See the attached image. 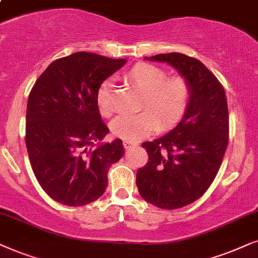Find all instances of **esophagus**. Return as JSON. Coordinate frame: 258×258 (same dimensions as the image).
<instances>
[{
  "label": "esophagus",
  "instance_id": "obj_1",
  "mask_svg": "<svg viewBox=\"0 0 258 258\" xmlns=\"http://www.w3.org/2000/svg\"><path fill=\"white\" fill-rule=\"evenodd\" d=\"M132 146H136V144L127 142V140L123 142V147H125V149H130V147H132Z\"/></svg>",
  "mask_w": 258,
  "mask_h": 258
}]
</instances>
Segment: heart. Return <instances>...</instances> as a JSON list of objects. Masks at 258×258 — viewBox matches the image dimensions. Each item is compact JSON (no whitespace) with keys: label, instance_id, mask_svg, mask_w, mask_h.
I'll return each instance as SVG.
<instances>
[{"label":"heart","instance_id":"b5f03b06","mask_svg":"<svg viewBox=\"0 0 258 258\" xmlns=\"http://www.w3.org/2000/svg\"><path fill=\"white\" fill-rule=\"evenodd\" d=\"M125 78L145 93L143 108L136 114L119 115L113 120L112 132L127 142H139L158 128L167 130L183 118L190 104L191 87L184 77L167 78L166 72L151 63H137L125 74ZM97 105L102 116L114 111L112 102V84L105 80L98 88Z\"/></svg>","mask_w":258,"mask_h":258}]
</instances>
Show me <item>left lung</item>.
<instances>
[{
	"mask_svg": "<svg viewBox=\"0 0 258 258\" xmlns=\"http://www.w3.org/2000/svg\"><path fill=\"white\" fill-rule=\"evenodd\" d=\"M145 59L171 64L191 87L181 121L166 136L142 144L149 161L137 172L140 196L173 210L201 198L217 176L229 142L228 101L218 79L195 57L169 53Z\"/></svg>",
	"mask_w": 258,
	"mask_h": 258,
	"instance_id": "1",
	"label": "left lung"
}]
</instances>
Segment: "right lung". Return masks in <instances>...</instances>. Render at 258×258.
<instances>
[{"mask_svg":"<svg viewBox=\"0 0 258 258\" xmlns=\"http://www.w3.org/2000/svg\"><path fill=\"white\" fill-rule=\"evenodd\" d=\"M125 63L126 59L79 51L53 61L30 91L26 115L30 165L43 191L61 204L81 207L97 201L107 187L109 166L123 156L120 139L99 144L109 130L101 120L97 92Z\"/></svg>","mask_w":258,"mask_h":258,"instance_id":"obj_1","label":"right lung"}]
</instances>
